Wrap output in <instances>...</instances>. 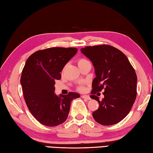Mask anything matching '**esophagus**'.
<instances>
[{
	"label": "esophagus",
	"mask_w": 153,
	"mask_h": 153,
	"mask_svg": "<svg viewBox=\"0 0 153 153\" xmlns=\"http://www.w3.org/2000/svg\"><path fill=\"white\" fill-rule=\"evenodd\" d=\"M81 97H82V98L85 99L87 100H91V97H89V96H87V95H82Z\"/></svg>",
	"instance_id": "esophagus-1"
}]
</instances>
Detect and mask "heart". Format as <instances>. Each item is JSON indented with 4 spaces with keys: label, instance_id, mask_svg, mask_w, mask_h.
I'll return each mask as SVG.
<instances>
[{
    "label": "heart",
    "instance_id": "b5f03b06",
    "mask_svg": "<svg viewBox=\"0 0 153 153\" xmlns=\"http://www.w3.org/2000/svg\"><path fill=\"white\" fill-rule=\"evenodd\" d=\"M85 61H87V60H86L85 59H83V58L79 59V61H78V64H81V63H82V62H85ZM79 90H82V89H83V87H82V86L80 85V86L79 87Z\"/></svg>",
    "mask_w": 153,
    "mask_h": 153
}]
</instances>
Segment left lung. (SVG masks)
I'll return each mask as SVG.
<instances>
[{
  "mask_svg": "<svg viewBox=\"0 0 153 153\" xmlns=\"http://www.w3.org/2000/svg\"><path fill=\"white\" fill-rule=\"evenodd\" d=\"M81 51L92 62L96 76L90 97L100 106L92 114L94 119L102 126L116 124L129 114L136 100V72L126 55L108 45L85 47ZM102 89L105 97L100 100L94 94Z\"/></svg>",
  "mask_w": 153,
  "mask_h": 153,
  "instance_id": "left-lung-1",
  "label": "left lung"
}]
</instances>
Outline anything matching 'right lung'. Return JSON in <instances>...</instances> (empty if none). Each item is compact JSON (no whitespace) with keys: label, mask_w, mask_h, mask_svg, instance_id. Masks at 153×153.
<instances>
[{"label":"right lung","mask_w":153,"mask_h":153,"mask_svg":"<svg viewBox=\"0 0 153 153\" xmlns=\"http://www.w3.org/2000/svg\"><path fill=\"white\" fill-rule=\"evenodd\" d=\"M77 53L76 48L52 47L39 50L26 60L21 82L25 102L32 115L41 124L55 127L66 121L72 100L80 95L55 94L56 80L61 79L65 65Z\"/></svg>","instance_id":"obj_1"}]
</instances>
